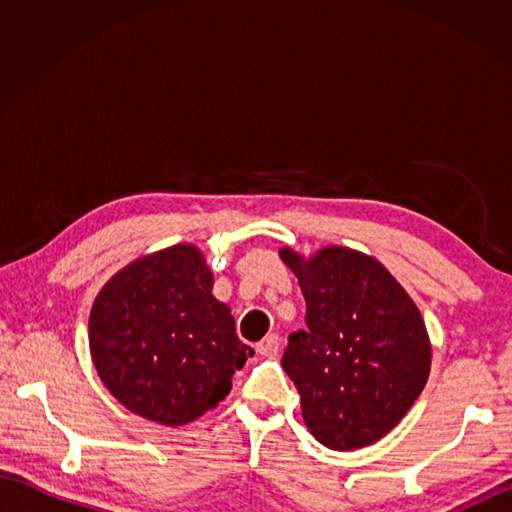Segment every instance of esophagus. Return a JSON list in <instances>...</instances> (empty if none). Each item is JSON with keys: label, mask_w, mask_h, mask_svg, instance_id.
<instances>
[{"label": "esophagus", "mask_w": 512, "mask_h": 512, "mask_svg": "<svg viewBox=\"0 0 512 512\" xmlns=\"http://www.w3.org/2000/svg\"><path fill=\"white\" fill-rule=\"evenodd\" d=\"M279 350V336L277 334H268L264 341L257 343V352L262 356H275Z\"/></svg>", "instance_id": "esophagus-1"}]
</instances>
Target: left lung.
Listing matches in <instances>:
<instances>
[{
    "mask_svg": "<svg viewBox=\"0 0 512 512\" xmlns=\"http://www.w3.org/2000/svg\"><path fill=\"white\" fill-rule=\"evenodd\" d=\"M306 299V330L281 358L321 444L354 451L405 418L431 372L422 314L376 257L325 246L310 257L279 248Z\"/></svg>",
    "mask_w": 512,
    "mask_h": 512,
    "instance_id": "8db88e82",
    "label": "left lung"
}]
</instances>
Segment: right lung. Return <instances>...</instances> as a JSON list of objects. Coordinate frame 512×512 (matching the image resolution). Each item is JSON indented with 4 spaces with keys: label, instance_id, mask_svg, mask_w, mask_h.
<instances>
[{
    "label": "right lung",
    "instance_id": "right-lung-1",
    "mask_svg": "<svg viewBox=\"0 0 512 512\" xmlns=\"http://www.w3.org/2000/svg\"><path fill=\"white\" fill-rule=\"evenodd\" d=\"M202 250L176 244L134 259L96 295L90 354L103 385L136 416L182 427L217 407L253 350L213 297Z\"/></svg>",
    "mask_w": 512,
    "mask_h": 512
}]
</instances>
